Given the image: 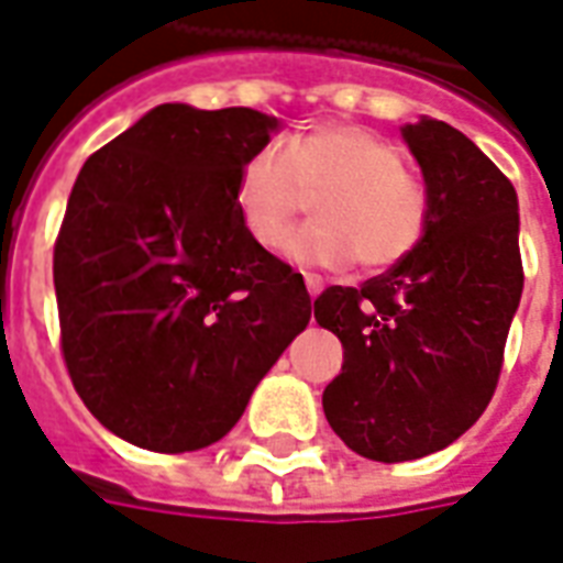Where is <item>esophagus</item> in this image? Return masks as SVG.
<instances>
[{
	"label": "esophagus",
	"mask_w": 563,
	"mask_h": 563,
	"mask_svg": "<svg viewBox=\"0 0 563 563\" xmlns=\"http://www.w3.org/2000/svg\"><path fill=\"white\" fill-rule=\"evenodd\" d=\"M303 283H307V292H310V298H319V292L324 289V283L319 274H303Z\"/></svg>",
	"instance_id": "1"
}]
</instances>
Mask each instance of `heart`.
Here are the masks:
<instances>
[{"instance_id":"obj_1","label":"heart","mask_w":563,"mask_h":563,"mask_svg":"<svg viewBox=\"0 0 563 563\" xmlns=\"http://www.w3.org/2000/svg\"><path fill=\"white\" fill-rule=\"evenodd\" d=\"M316 197L313 223L283 241V256L298 265L390 268L418 247L430 199L418 178L402 169L394 143L357 124H316L289 140H268L241 164L235 211L244 232L274 247Z\"/></svg>"}]
</instances>
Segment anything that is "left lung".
<instances>
[{
	"label": "left lung",
	"mask_w": 563,
	"mask_h": 563,
	"mask_svg": "<svg viewBox=\"0 0 563 563\" xmlns=\"http://www.w3.org/2000/svg\"><path fill=\"white\" fill-rule=\"evenodd\" d=\"M399 133L430 199L423 239L361 289L331 286L313 303L316 322L343 343L324 418L376 462L430 456L474 427L522 298L514 185L448 122L423 115Z\"/></svg>",
	"instance_id": "left-lung-1"
}]
</instances>
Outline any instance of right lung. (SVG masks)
Here are the masks:
<instances>
[{"label":"right lung","instance_id":"add662e5","mask_svg":"<svg viewBox=\"0 0 563 563\" xmlns=\"http://www.w3.org/2000/svg\"><path fill=\"white\" fill-rule=\"evenodd\" d=\"M283 122L161 103L82 164L53 253L62 352L103 427L154 453L227 435L301 334V274L250 239L241 164Z\"/></svg>","mask_w":563,"mask_h":563}]
</instances>
